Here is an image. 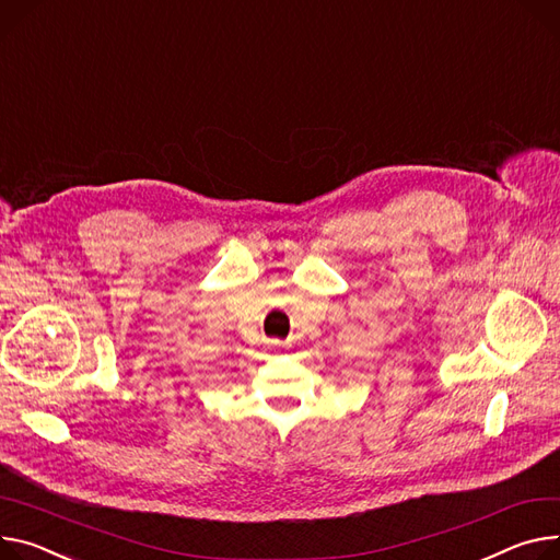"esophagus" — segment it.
Returning <instances> with one entry per match:
<instances>
[{
  "label": "esophagus",
  "mask_w": 560,
  "mask_h": 560,
  "mask_svg": "<svg viewBox=\"0 0 560 560\" xmlns=\"http://www.w3.org/2000/svg\"><path fill=\"white\" fill-rule=\"evenodd\" d=\"M271 346H273V348H280V342H271Z\"/></svg>",
  "instance_id": "esophagus-1"
}]
</instances>
